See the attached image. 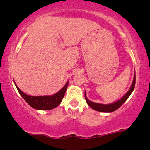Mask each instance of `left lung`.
Segmentation results:
<instances>
[{
  "mask_svg": "<svg viewBox=\"0 0 150 150\" xmlns=\"http://www.w3.org/2000/svg\"><path fill=\"white\" fill-rule=\"evenodd\" d=\"M135 84H136V73L134 74V77H133L132 84H131V87H130L128 92L126 93L122 98H121L120 100L110 104H100L91 101V100H89V99L86 98V91L84 92V97H85L86 101L88 105H89L90 108H91L92 109L94 110L101 112H114L116 110L118 109L119 108H120L121 105L127 100L128 98L129 97V96L131 94L133 89H134Z\"/></svg>",
  "mask_w": 150,
  "mask_h": 150,
  "instance_id": "8db88e82",
  "label": "left lung"
}]
</instances>
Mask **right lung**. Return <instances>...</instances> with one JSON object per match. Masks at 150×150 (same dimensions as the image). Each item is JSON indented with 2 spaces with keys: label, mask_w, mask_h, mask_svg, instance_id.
Instances as JSON below:
<instances>
[{
  "label": "right lung",
  "mask_w": 150,
  "mask_h": 150,
  "mask_svg": "<svg viewBox=\"0 0 150 150\" xmlns=\"http://www.w3.org/2000/svg\"><path fill=\"white\" fill-rule=\"evenodd\" d=\"M16 87L22 98L24 99L30 107L36 110H48L57 107L61 103V100L64 98L65 93L67 89L68 85V81L66 82L64 87L60 91H58L55 94L52 96H33L27 95L23 91H21L17 84L14 83Z\"/></svg>",
  "instance_id": "add662e5"
}]
</instances>
